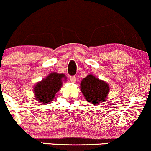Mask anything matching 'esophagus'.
<instances>
[{
  "label": "esophagus",
  "mask_w": 151,
  "mask_h": 151,
  "mask_svg": "<svg viewBox=\"0 0 151 151\" xmlns=\"http://www.w3.org/2000/svg\"><path fill=\"white\" fill-rule=\"evenodd\" d=\"M70 79L72 82H75L76 81V76H70Z\"/></svg>",
  "instance_id": "1"
}]
</instances>
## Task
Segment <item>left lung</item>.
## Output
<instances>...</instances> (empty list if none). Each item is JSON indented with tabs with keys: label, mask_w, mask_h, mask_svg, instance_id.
Instances as JSON below:
<instances>
[{
	"label": "left lung",
	"mask_w": 151,
	"mask_h": 151,
	"mask_svg": "<svg viewBox=\"0 0 151 151\" xmlns=\"http://www.w3.org/2000/svg\"><path fill=\"white\" fill-rule=\"evenodd\" d=\"M81 91L88 102L98 104L106 101L109 86L104 81L100 80L92 74H89L81 81Z\"/></svg>",
	"instance_id": "obj_1"
}]
</instances>
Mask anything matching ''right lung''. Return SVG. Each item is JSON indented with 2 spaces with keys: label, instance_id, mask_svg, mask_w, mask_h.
I'll use <instances>...</instances> for the list:
<instances>
[{
  "label": "right lung",
  "instance_id": "right-lung-1",
  "mask_svg": "<svg viewBox=\"0 0 151 151\" xmlns=\"http://www.w3.org/2000/svg\"><path fill=\"white\" fill-rule=\"evenodd\" d=\"M64 77H66L65 74L52 72L45 79L38 82L34 87V93L37 101L47 104L52 101L56 93L61 88L62 79Z\"/></svg>",
  "mask_w": 151,
  "mask_h": 151
}]
</instances>
